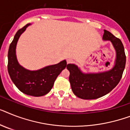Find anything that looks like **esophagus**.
I'll return each mask as SVG.
<instances>
[{
  "instance_id": "obj_1",
  "label": "esophagus",
  "mask_w": 130,
  "mask_h": 130,
  "mask_svg": "<svg viewBox=\"0 0 130 130\" xmlns=\"http://www.w3.org/2000/svg\"><path fill=\"white\" fill-rule=\"evenodd\" d=\"M72 62H73V60H72V59H70V58L67 59L68 64H71V63H72Z\"/></svg>"
}]
</instances>
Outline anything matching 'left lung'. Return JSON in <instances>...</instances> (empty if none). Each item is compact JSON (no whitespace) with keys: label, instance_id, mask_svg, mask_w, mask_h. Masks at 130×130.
<instances>
[{"label":"left lung","instance_id":"left-lung-1","mask_svg":"<svg viewBox=\"0 0 130 130\" xmlns=\"http://www.w3.org/2000/svg\"><path fill=\"white\" fill-rule=\"evenodd\" d=\"M103 39L110 40L116 51L114 67L108 72L83 74L74 64H68L69 81L73 93L81 99L94 100L111 92L120 81L125 66L126 56L122 41L109 31L104 30Z\"/></svg>","mask_w":130,"mask_h":130}]
</instances>
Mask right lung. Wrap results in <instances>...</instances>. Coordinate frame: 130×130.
<instances>
[{"label": "right lung", "mask_w": 130, "mask_h": 130, "mask_svg": "<svg viewBox=\"0 0 130 130\" xmlns=\"http://www.w3.org/2000/svg\"><path fill=\"white\" fill-rule=\"evenodd\" d=\"M27 24L19 29L10 44L8 52V72L15 86L20 91L29 96H42L51 90L54 81L67 66L66 60L48 66L36 71H30L20 66L16 56V46L20 34L26 30Z\"/></svg>", "instance_id": "obj_1"}]
</instances>
